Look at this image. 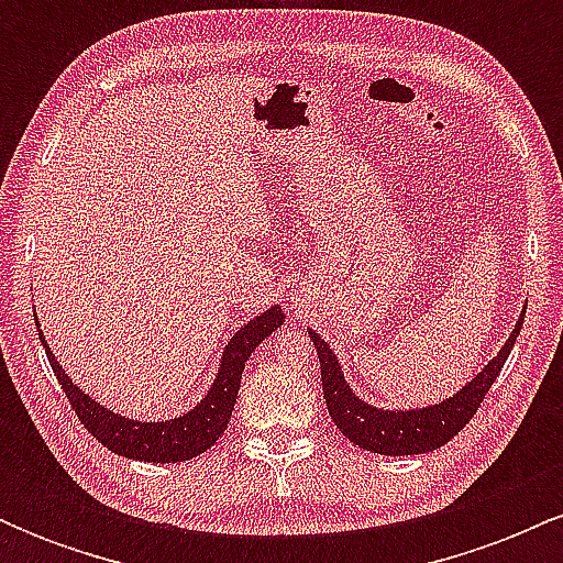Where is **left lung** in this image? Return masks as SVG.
Returning <instances> with one entry per match:
<instances>
[{
  "mask_svg": "<svg viewBox=\"0 0 563 563\" xmlns=\"http://www.w3.org/2000/svg\"><path fill=\"white\" fill-rule=\"evenodd\" d=\"M521 322H525V314L516 322L514 333H510L506 346L500 349V354L468 386L452 394L448 402L407 412L380 410V407L365 405L363 399L354 397V391L346 386L344 373H341L339 360H335L331 346L318 333L309 331V339L314 341V349H318L322 394H325V405L333 423L339 426V431L349 442H354L363 450L378 452V455H418V452H431L442 448L479 410L484 394L489 391V386L495 384L503 365H506L510 349L516 344V335L521 331Z\"/></svg>",
  "mask_w": 563,
  "mask_h": 563,
  "instance_id": "obj_1",
  "label": "left lung"
}]
</instances>
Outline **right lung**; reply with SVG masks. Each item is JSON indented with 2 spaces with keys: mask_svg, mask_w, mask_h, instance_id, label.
<instances>
[{
  "mask_svg": "<svg viewBox=\"0 0 563 563\" xmlns=\"http://www.w3.org/2000/svg\"><path fill=\"white\" fill-rule=\"evenodd\" d=\"M283 322H286V314H283V309L275 303V307H269L267 312L260 314V318L251 320L249 325H243L241 331L232 335L228 349H224L217 380L214 386H211V391L206 394L203 402L196 405V410L174 418V421L161 423L129 421V418L115 416L108 407H100L66 376V371L57 365L53 352H49L47 341L42 339V344L44 352H47L49 365H53V373L57 380H60L63 391H66L70 407H74L76 416H79V421L84 423V429H87L97 442L106 444V448L115 452V455L134 457V461L183 463L192 461L200 452L209 450L211 444L224 434L232 416V407H235L238 389H241L245 360H249L251 352H254L269 333H275Z\"/></svg>",
  "mask_w": 563,
  "mask_h": 563,
  "instance_id": "obj_1",
  "label": "right lung"
}]
</instances>
